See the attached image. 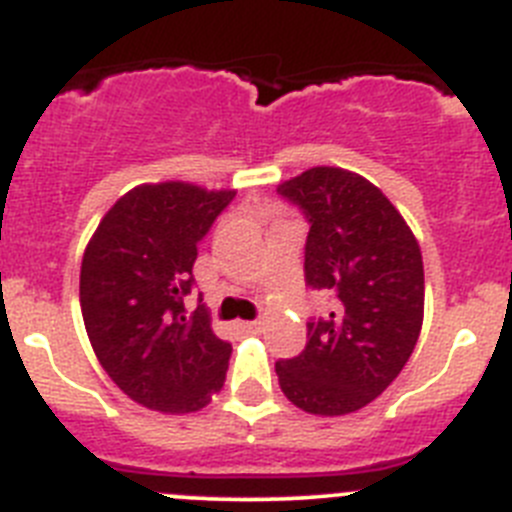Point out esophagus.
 Here are the masks:
<instances>
[{
	"label": "esophagus",
	"mask_w": 512,
	"mask_h": 512,
	"mask_svg": "<svg viewBox=\"0 0 512 512\" xmlns=\"http://www.w3.org/2000/svg\"><path fill=\"white\" fill-rule=\"evenodd\" d=\"M235 328L241 330V333H256L261 328L259 320H241V323H235Z\"/></svg>",
	"instance_id": "34e87169"
}]
</instances>
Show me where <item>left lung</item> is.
I'll use <instances>...</instances> for the list:
<instances>
[{
  "instance_id": "8db88e82",
  "label": "left lung",
  "mask_w": 512,
  "mask_h": 512,
  "mask_svg": "<svg viewBox=\"0 0 512 512\" xmlns=\"http://www.w3.org/2000/svg\"><path fill=\"white\" fill-rule=\"evenodd\" d=\"M310 223L305 282L333 295L307 323V346L277 361L279 387L312 415H346L382 395L408 364L423 325V256L382 189L338 166L279 184Z\"/></svg>"
}]
</instances>
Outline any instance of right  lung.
<instances>
[{
	"instance_id": "obj_1",
	"label": "right lung",
	"mask_w": 512,
	"mask_h": 512,
	"mask_svg": "<svg viewBox=\"0 0 512 512\" xmlns=\"http://www.w3.org/2000/svg\"><path fill=\"white\" fill-rule=\"evenodd\" d=\"M233 189L140 184L102 217L84 251L79 300L99 364L130 400L161 413L205 408L225 382L230 343L205 307L189 315L197 246Z\"/></svg>"
}]
</instances>
